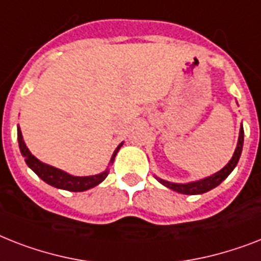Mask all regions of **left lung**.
Returning a JSON list of instances; mask_svg holds the SVG:
<instances>
[{
  "instance_id": "1",
  "label": "left lung",
  "mask_w": 261,
  "mask_h": 261,
  "mask_svg": "<svg viewBox=\"0 0 261 261\" xmlns=\"http://www.w3.org/2000/svg\"><path fill=\"white\" fill-rule=\"evenodd\" d=\"M243 145H244V128H243V124L240 126V133H239V139H237V146L236 150H234L233 155L230 158V161L225 166L222 167L221 170H219L215 174L209 175V177H205L202 179H198V181H192L186 182V184H177V182H170L166 181V179H162L160 177L155 178L158 179V182H161L162 185L169 188V189L174 190L177 193H181V194H189V196H194V194H202V193H206L209 190L215 189L216 186H219L224 179L228 177V175L233 171V169L236 167L237 162L240 160L241 151H243Z\"/></svg>"
}]
</instances>
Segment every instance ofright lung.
Returning <instances> with one entry per match:
<instances>
[{
	"label": "right lung",
	"instance_id": "1",
	"mask_svg": "<svg viewBox=\"0 0 261 261\" xmlns=\"http://www.w3.org/2000/svg\"><path fill=\"white\" fill-rule=\"evenodd\" d=\"M17 139H18V146H20V151L22 154V156L25 158V162L32 170L35 171L36 174L39 175L40 178L44 182H46L48 185L57 188V189L68 190V192H84V190L92 189L96 185H99L100 182H103L106 179V177L109 175L110 173V165L114 164L115 161V156L119 151V149L123 146V142L120 143L118 147L115 149L114 154H112L111 160H110V164L107 166L105 171H101L99 174L95 175H84V177H79V175H72L67 171L61 170V169H57L55 166H50L48 164H44L40 160H37L31 151L27 147L24 142V138L21 134L20 126H17Z\"/></svg>",
	"mask_w": 261,
	"mask_h": 261
}]
</instances>
